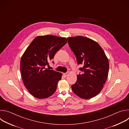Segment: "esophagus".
<instances>
[{
    "label": "esophagus",
    "instance_id": "esophagus-1",
    "mask_svg": "<svg viewBox=\"0 0 129 129\" xmlns=\"http://www.w3.org/2000/svg\"><path fill=\"white\" fill-rule=\"evenodd\" d=\"M69 75V72H66V73H63V75L64 76H65V77H66L67 76H68Z\"/></svg>",
    "mask_w": 129,
    "mask_h": 129
}]
</instances>
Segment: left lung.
Listing matches in <instances>:
<instances>
[{
  "label": "left lung",
  "instance_id": "8db88e82",
  "mask_svg": "<svg viewBox=\"0 0 129 129\" xmlns=\"http://www.w3.org/2000/svg\"><path fill=\"white\" fill-rule=\"evenodd\" d=\"M81 73L77 76L71 89L77 95L89 99L97 95L103 88L109 71V61L105 53L95 41L83 36L67 38Z\"/></svg>",
  "mask_w": 129,
  "mask_h": 129
}]
</instances>
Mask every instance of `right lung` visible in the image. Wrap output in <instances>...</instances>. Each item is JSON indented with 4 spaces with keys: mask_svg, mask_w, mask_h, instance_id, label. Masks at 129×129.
<instances>
[{
    "mask_svg": "<svg viewBox=\"0 0 129 129\" xmlns=\"http://www.w3.org/2000/svg\"><path fill=\"white\" fill-rule=\"evenodd\" d=\"M67 42L66 38L53 35L38 36L22 55L20 62L22 80L29 92L35 98L46 99L56 91L62 73L49 70L46 66Z\"/></svg>",
    "mask_w": 129,
    "mask_h": 129,
    "instance_id": "1",
    "label": "right lung"
}]
</instances>
